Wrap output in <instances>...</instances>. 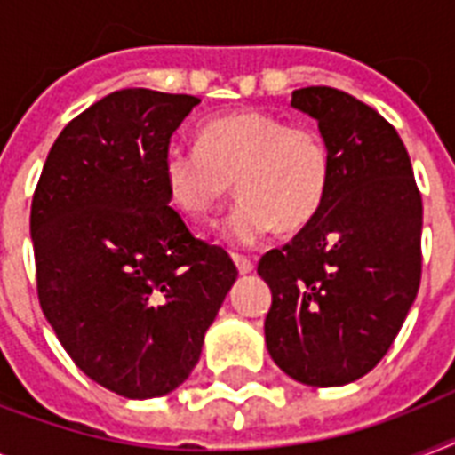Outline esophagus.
<instances>
[{"mask_svg": "<svg viewBox=\"0 0 455 455\" xmlns=\"http://www.w3.org/2000/svg\"><path fill=\"white\" fill-rule=\"evenodd\" d=\"M234 262H235V267H238V271H241V274H250V271H255V262H252L250 257L234 252Z\"/></svg>", "mask_w": 455, "mask_h": 455, "instance_id": "esophagus-1", "label": "esophagus"}]
</instances>
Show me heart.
<instances>
[{"instance_id":"obj_1","label":"heart","mask_w":455,"mask_h":455,"mask_svg":"<svg viewBox=\"0 0 455 455\" xmlns=\"http://www.w3.org/2000/svg\"><path fill=\"white\" fill-rule=\"evenodd\" d=\"M163 177L174 205L198 221L212 220L235 184L241 200L224 221V235L248 248L276 227L295 231L316 217L332 160L316 127L241 110L200 124L198 146L172 144Z\"/></svg>"}]
</instances>
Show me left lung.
Here are the masks:
<instances>
[{
    "label": "left lung",
    "mask_w": 455,
    "mask_h": 455,
    "mask_svg": "<svg viewBox=\"0 0 455 455\" xmlns=\"http://www.w3.org/2000/svg\"><path fill=\"white\" fill-rule=\"evenodd\" d=\"M332 160L323 207L257 274L271 288L264 338L278 368L314 387L373 371L402 331L423 271V198L385 117L332 87L292 92Z\"/></svg>",
    "instance_id": "1"
}]
</instances>
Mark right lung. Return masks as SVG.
I'll list each match as a JSON object with an SVG mask.
<instances>
[{"mask_svg": "<svg viewBox=\"0 0 455 455\" xmlns=\"http://www.w3.org/2000/svg\"><path fill=\"white\" fill-rule=\"evenodd\" d=\"M200 99L103 96L63 127L32 196L37 298L75 366L127 399L179 387L238 269L170 205L163 156Z\"/></svg>", "mask_w": 455, "mask_h": 455, "instance_id": "right-lung-1", "label": "right lung"}]
</instances>
